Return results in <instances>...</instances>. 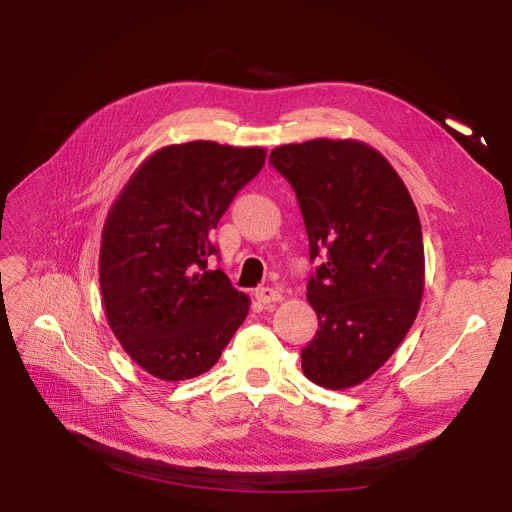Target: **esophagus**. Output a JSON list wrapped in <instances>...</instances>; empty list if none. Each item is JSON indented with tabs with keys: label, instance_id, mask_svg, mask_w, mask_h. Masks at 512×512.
Segmentation results:
<instances>
[{
	"label": "esophagus",
	"instance_id": "34e87169",
	"mask_svg": "<svg viewBox=\"0 0 512 512\" xmlns=\"http://www.w3.org/2000/svg\"><path fill=\"white\" fill-rule=\"evenodd\" d=\"M255 299L261 305H272V303L282 301V292L276 290V288H270V286H261V288L255 290Z\"/></svg>",
	"mask_w": 512,
	"mask_h": 512
}]
</instances>
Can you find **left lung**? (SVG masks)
<instances>
[{
	"label": "left lung",
	"mask_w": 512,
	"mask_h": 512,
	"mask_svg": "<svg viewBox=\"0 0 512 512\" xmlns=\"http://www.w3.org/2000/svg\"><path fill=\"white\" fill-rule=\"evenodd\" d=\"M270 164L290 182L321 265L307 284L319 330L303 373L328 390L365 382L417 317L425 257L415 203L390 161L355 139L280 145Z\"/></svg>",
	"instance_id": "obj_1"
}]
</instances>
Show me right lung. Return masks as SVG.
Here are the masks:
<instances>
[{"mask_svg": "<svg viewBox=\"0 0 512 512\" xmlns=\"http://www.w3.org/2000/svg\"><path fill=\"white\" fill-rule=\"evenodd\" d=\"M265 164V149L213 141L168 145L134 170L101 232L107 324L128 357L164 382L209 371L249 313L209 234Z\"/></svg>", "mask_w": 512, "mask_h": 512, "instance_id": "1", "label": "right lung"}]
</instances>
